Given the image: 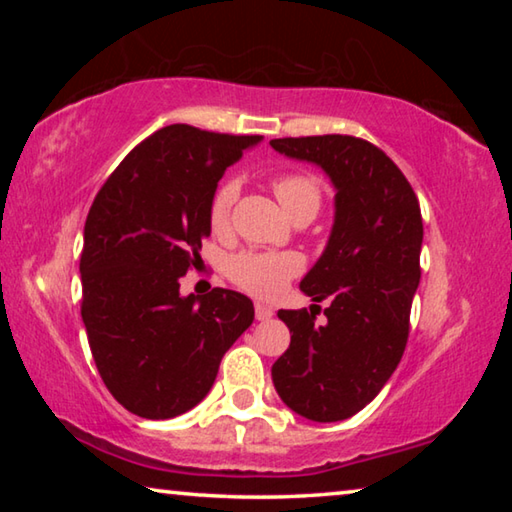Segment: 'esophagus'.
I'll return each mask as SVG.
<instances>
[{"mask_svg": "<svg viewBox=\"0 0 512 512\" xmlns=\"http://www.w3.org/2000/svg\"><path fill=\"white\" fill-rule=\"evenodd\" d=\"M273 314H275V311L268 305H262V302H257V305H255V318L257 320H268V318H273Z\"/></svg>", "mask_w": 512, "mask_h": 512, "instance_id": "34e87169", "label": "esophagus"}]
</instances>
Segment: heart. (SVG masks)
<instances>
[{"label": "heart", "instance_id": "1", "mask_svg": "<svg viewBox=\"0 0 512 512\" xmlns=\"http://www.w3.org/2000/svg\"><path fill=\"white\" fill-rule=\"evenodd\" d=\"M273 192L291 219L300 214H316L320 207V185L309 173H284L273 180ZM239 196L235 178L225 180L216 189L210 203V225L214 232L228 230L232 207ZM230 280L257 298H275L287 287L291 277L302 271V259L296 253H264V250H246L228 259Z\"/></svg>", "mask_w": 512, "mask_h": 512}]
</instances>
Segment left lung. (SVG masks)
Wrapping results in <instances>:
<instances>
[{
    "label": "left lung",
    "instance_id": "left-lung-1",
    "mask_svg": "<svg viewBox=\"0 0 512 512\" xmlns=\"http://www.w3.org/2000/svg\"><path fill=\"white\" fill-rule=\"evenodd\" d=\"M271 146L318 164L336 189L332 235L300 282L314 302H332L327 323L307 309L277 311L291 345L273 363V384L302 418L339 422L375 400L404 354L420 284V203L397 164L361 137H282Z\"/></svg>",
    "mask_w": 512,
    "mask_h": 512
}]
</instances>
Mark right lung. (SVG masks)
<instances>
[{"label": "right lung", "mask_w": 512, "mask_h": 512, "mask_svg": "<svg viewBox=\"0 0 512 512\" xmlns=\"http://www.w3.org/2000/svg\"><path fill=\"white\" fill-rule=\"evenodd\" d=\"M262 135L171 124L146 137L99 189L83 230L81 316L112 397L146 420L185 413L210 393L223 354L253 325L244 293L180 296L203 262L221 176Z\"/></svg>", "instance_id": "obj_1"}]
</instances>
